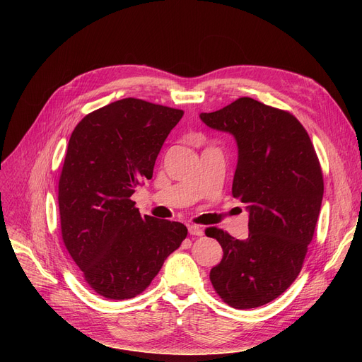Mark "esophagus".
Returning a JSON list of instances; mask_svg holds the SVG:
<instances>
[{
  "label": "esophagus",
  "instance_id": "esophagus-1",
  "mask_svg": "<svg viewBox=\"0 0 362 362\" xmlns=\"http://www.w3.org/2000/svg\"><path fill=\"white\" fill-rule=\"evenodd\" d=\"M187 230H189V233H191L192 236H202V235H204V230L201 229V227L194 226V224L187 226Z\"/></svg>",
  "mask_w": 362,
  "mask_h": 362
}]
</instances>
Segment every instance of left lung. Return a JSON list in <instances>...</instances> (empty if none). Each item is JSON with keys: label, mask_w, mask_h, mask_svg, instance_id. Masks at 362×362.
I'll use <instances>...</instances> for the list:
<instances>
[{"label": "left lung", "mask_w": 362, "mask_h": 362, "mask_svg": "<svg viewBox=\"0 0 362 362\" xmlns=\"http://www.w3.org/2000/svg\"><path fill=\"white\" fill-rule=\"evenodd\" d=\"M199 117L235 138L232 194L250 214L245 240L217 227L205 230L223 248L210 280L230 307L257 308L286 291L302 269L325 194L321 167L307 130L288 111L243 97Z\"/></svg>", "instance_id": "1"}]
</instances>
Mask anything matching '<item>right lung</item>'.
<instances>
[{"label":"right lung","mask_w":362,"mask_h":362,"mask_svg":"<svg viewBox=\"0 0 362 362\" xmlns=\"http://www.w3.org/2000/svg\"><path fill=\"white\" fill-rule=\"evenodd\" d=\"M182 110L124 98L74 127L59 182L62 236L89 286L107 299L144 292L187 235L179 221L142 217L130 197L152 177Z\"/></svg>","instance_id":"1"}]
</instances>
